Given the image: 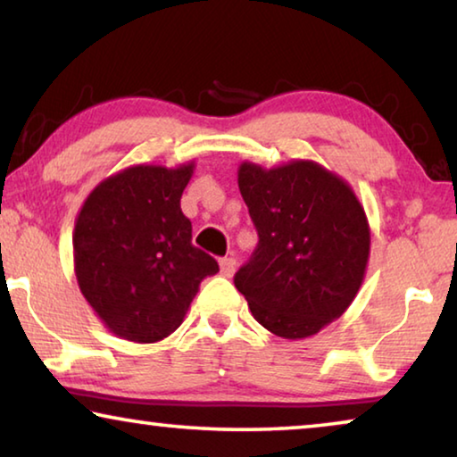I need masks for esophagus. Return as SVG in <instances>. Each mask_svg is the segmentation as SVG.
Here are the masks:
<instances>
[{
    "instance_id": "esophagus-1",
    "label": "esophagus",
    "mask_w": 457,
    "mask_h": 457,
    "mask_svg": "<svg viewBox=\"0 0 457 457\" xmlns=\"http://www.w3.org/2000/svg\"><path fill=\"white\" fill-rule=\"evenodd\" d=\"M220 270L223 276H231L236 272V260L234 258H221L220 260Z\"/></svg>"
}]
</instances>
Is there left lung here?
<instances>
[{
  "instance_id": "left-lung-1",
  "label": "left lung",
  "mask_w": 457,
  "mask_h": 457,
  "mask_svg": "<svg viewBox=\"0 0 457 457\" xmlns=\"http://www.w3.org/2000/svg\"><path fill=\"white\" fill-rule=\"evenodd\" d=\"M258 247L234 282L262 327L308 338L340 319L367 274L370 228L343 177L311 159L237 169Z\"/></svg>"
}]
</instances>
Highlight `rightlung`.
Returning a JSON list of instances; mask_svg holds the SVG:
<instances>
[{"mask_svg": "<svg viewBox=\"0 0 457 457\" xmlns=\"http://www.w3.org/2000/svg\"><path fill=\"white\" fill-rule=\"evenodd\" d=\"M195 161L130 165L84 199L74 221V274L100 322L130 343H159L181 327L205 276L220 272L191 244L181 212Z\"/></svg>", "mask_w": 457, "mask_h": 457, "instance_id": "obj_1", "label": "right lung"}]
</instances>
